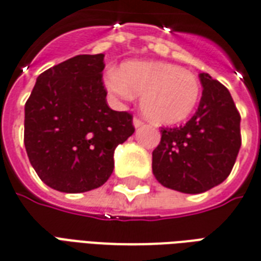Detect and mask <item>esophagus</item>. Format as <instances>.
<instances>
[{
	"label": "esophagus",
	"mask_w": 261,
	"mask_h": 261,
	"mask_svg": "<svg viewBox=\"0 0 261 261\" xmlns=\"http://www.w3.org/2000/svg\"><path fill=\"white\" fill-rule=\"evenodd\" d=\"M133 124H134L135 128H139V127H141L143 124V122H142V120H141V119L135 118L134 120H133Z\"/></svg>",
	"instance_id": "1"
}]
</instances>
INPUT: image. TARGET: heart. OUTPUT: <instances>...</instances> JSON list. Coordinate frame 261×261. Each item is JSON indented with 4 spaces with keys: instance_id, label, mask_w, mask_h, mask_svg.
Segmentation results:
<instances>
[{
    "instance_id": "obj_1",
    "label": "heart",
    "mask_w": 261,
    "mask_h": 261,
    "mask_svg": "<svg viewBox=\"0 0 261 261\" xmlns=\"http://www.w3.org/2000/svg\"><path fill=\"white\" fill-rule=\"evenodd\" d=\"M106 88L115 96L141 94L139 108L155 124L186 120L198 107L202 87L191 71L167 62L128 61L106 74Z\"/></svg>"
}]
</instances>
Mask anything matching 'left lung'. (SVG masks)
<instances>
[{
  "mask_svg": "<svg viewBox=\"0 0 261 261\" xmlns=\"http://www.w3.org/2000/svg\"><path fill=\"white\" fill-rule=\"evenodd\" d=\"M202 98L184 124L161 128L153 150V174L164 187L184 194H202L230 174L240 147L239 111L230 92L210 74H199Z\"/></svg>",
  "mask_w": 261,
  "mask_h": 261,
  "instance_id": "8db88e82",
  "label": "left lung"
}]
</instances>
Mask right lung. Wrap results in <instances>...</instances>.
<instances>
[{"mask_svg": "<svg viewBox=\"0 0 261 261\" xmlns=\"http://www.w3.org/2000/svg\"><path fill=\"white\" fill-rule=\"evenodd\" d=\"M104 54L77 55L39 75L25 102L24 145L44 184L79 194L101 187L118 145L134 134L133 116L111 110Z\"/></svg>", "mask_w": 261, "mask_h": 261, "instance_id": "1", "label": "right lung"}]
</instances>
